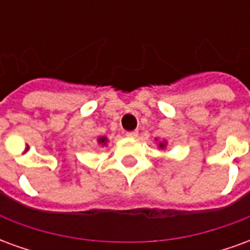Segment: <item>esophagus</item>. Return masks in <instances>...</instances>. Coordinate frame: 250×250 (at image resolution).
Wrapping results in <instances>:
<instances>
[{
  "instance_id": "1",
  "label": "esophagus",
  "mask_w": 250,
  "mask_h": 250,
  "mask_svg": "<svg viewBox=\"0 0 250 250\" xmlns=\"http://www.w3.org/2000/svg\"><path fill=\"white\" fill-rule=\"evenodd\" d=\"M125 135L128 136V138H136V136H138V131H130V132H127Z\"/></svg>"
}]
</instances>
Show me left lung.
<instances>
[{
    "mask_svg": "<svg viewBox=\"0 0 250 250\" xmlns=\"http://www.w3.org/2000/svg\"><path fill=\"white\" fill-rule=\"evenodd\" d=\"M167 145V142H159V148H165Z\"/></svg>",
    "mask_w": 250,
    "mask_h": 250,
    "instance_id": "1",
    "label": "left lung"
}]
</instances>
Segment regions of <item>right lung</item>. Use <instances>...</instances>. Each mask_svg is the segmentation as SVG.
Instances as JSON below:
<instances>
[{
	"label": "right lung",
	"mask_w": 250,
	"mask_h": 250,
	"mask_svg": "<svg viewBox=\"0 0 250 250\" xmlns=\"http://www.w3.org/2000/svg\"><path fill=\"white\" fill-rule=\"evenodd\" d=\"M107 142H108L107 136H99L98 138V143L99 145H102V146H105V145H107Z\"/></svg>",
	"instance_id": "obj_1"
}]
</instances>
